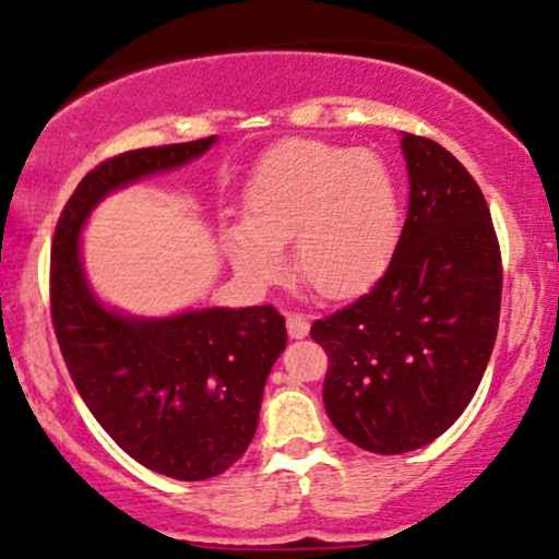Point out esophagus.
Returning <instances> with one entry per match:
<instances>
[{"mask_svg":"<svg viewBox=\"0 0 559 559\" xmlns=\"http://www.w3.org/2000/svg\"><path fill=\"white\" fill-rule=\"evenodd\" d=\"M286 330L292 340H304L309 334V322L304 314H288L286 317Z\"/></svg>","mask_w":559,"mask_h":559,"instance_id":"esophagus-1","label":"esophagus"}]
</instances>
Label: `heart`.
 <instances>
[{"label":"heart","instance_id":"1","mask_svg":"<svg viewBox=\"0 0 559 559\" xmlns=\"http://www.w3.org/2000/svg\"><path fill=\"white\" fill-rule=\"evenodd\" d=\"M401 199L385 163L370 151L286 140L265 155L245 186V217L222 225L229 263L267 284L294 267L326 299L362 292L396 248Z\"/></svg>","mask_w":559,"mask_h":559}]
</instances>
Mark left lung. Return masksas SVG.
I'll use <instances>...</instances> for the list:
<instances>
[{
	"label": "left lung",
	"instance_id": "1",
	"mask_svg": "<svg viewBox=\"0 0 559 559\" xmlns=\"http://www.w3.org/2000/svg\"><path fill=\"white\" fill-rule=\"evenodd\" d=\"M408 214L368 294L311 324L330 355L324 408L345 440L378 455L419 450L465 412L501 314V250L486 199L450 151L401 138Z\"/></svg>",
	"mask_w": 559,
	"mask_h": 559
}]
</instances>
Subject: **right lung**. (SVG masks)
<instances>
[{"instance_id":"add662e5","label":"right lung","mask_w":559,"mask_h":559,"mask_svg":"<svg viewBox=\"0 0 559 559\" xmlns=\"http://www.w3.org/2000/svg\"><path fill=\"white\" fill-rule=\"evenodd\" d=\"M217 135L143 147L81 178L50 252V317L88 412L140 465L206 480L242 457L258 429L286 322L273 307H206L170 317L109 309L88 286L81 233L94 206L140 178L202 158Z\"/></svg>"}]
</instances>
